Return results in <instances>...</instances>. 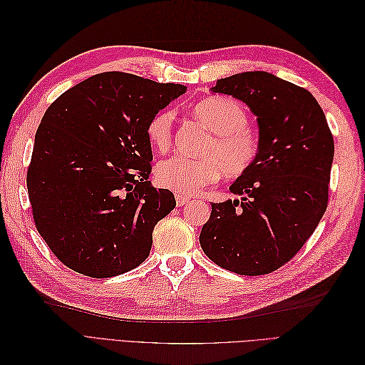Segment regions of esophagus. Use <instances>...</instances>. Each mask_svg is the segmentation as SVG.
I'll use <instances>...</instances> for the list:
<instances>
[{
	"label": "esophagus",
	"instance_id": "obj_1",
	"mask_svg": "<svg viewBox=\"0 0 365 365\" xmlns=\"http://www.w3.org/2000/svg\"><path fill=\"white\" fill-rule=\"evenodd\" d=\"M189 201H190V200H189V197H187V196H184V195H176V205H178V207L185 205Z\"/></svg>",
	"mask_w": 365,
	"mask_h": 365
}]
</instances>
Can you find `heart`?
<instances>
[{"instance_id":"b5f03b06","label":"heart","mask_w":365,"mask_h":365,"mask_svg":"<svg viewBox=\"0 0 365 365\" xmlns=\"http://www.w3.org/2000/svg\"><path fill=\"white\" fill-rule=\"evenodd\" d=\"M190 114L212 132L200 149L201 158L172 157L155 165V181L164 189L181 195L200 193L219 180L239 178L256 164L260 140L248 128V114L237 101L225 96L202 98L192 106ZM173 113L152 115L146 125V138L152 149L165 152L172 145Z\"/></svg>"}]
</instances>
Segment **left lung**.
<instances>
[{
  "label": "left lung",
  "mask_w": 365,
  "mask_h": 365,
  "mask_svg": "<svg viewBox=\"0 0 365 365\" xmlns=\"http://www.w3.org/2000/svg\"><path fill=\"white\" fill-rule=\"evenodd\" d=\"M257 117L256 164L230 185L239 200L212 204L200 244L220 268L262 275L289 262L322 220L334 137L315 97L267 71L237 73L212 88Z\"/></svg>",
  "instance_id": "obj_1"
}]
</instances>
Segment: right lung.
<instances>
[{
  "mask_svg": "<svg viewBox=\"0 0 365 365\" xmlns=\"http://www.w3.org/2000/svg\"><path fill=\"white\" fill-rule=\"evenodd\" d=\"M187 88L109 71L61 94L43 114L27 170L36 228L65 267L94 279L145 262L176 205L152 187L146 125Z\"/></svg>",
  "mask_w": 365,
  "mask_h": 365,
  "instance_id": "obj_1",
  "label": "right lung"
}]
</instances>
